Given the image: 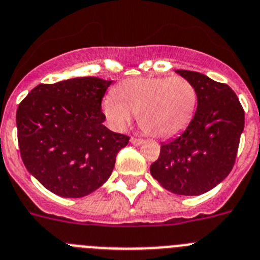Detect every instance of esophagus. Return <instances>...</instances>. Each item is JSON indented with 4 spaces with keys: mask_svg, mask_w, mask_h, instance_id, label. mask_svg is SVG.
Masks as SVG:
<instances>
[{
    "mask_svg": "<svg viewBox=\"0 0 260 260\" xmlns=\"http://www.w3.org/2000/svg\"><path fill=\"white\" fill-rule=\"evenodd\" d=\"M142 142H144V140L142 139H137V137H132V139H131V144L136 145V146H140V145H142Z\"/></svg>",
    "mask_w": 260,
    "mask_h": 260,
    "instance_id": "34e87169",
    "label": "esophagus"
}]
</instances>
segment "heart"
<instances>
[{
  "label": "heart",
  "instance_id": "obj_1",
  "mask_svg": "<svg viewBox=\"0 0 260 260\" xmlns=\"http://www.w3.org/2000/svg\"><path fill=\"white\" fill-rule=\"evenodd\" d=\"M198 105L196 86L181 76L125 79L116 94L104 100V111L114 127L123 129L139 115L142 129L158 139H171L185 131Z\"/></svg>",
  "mask_w": 260,
  "mask_h": 260
}]
</instances>
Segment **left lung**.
Listing matches in <instances>:
<instances>
[{"mask_svg":"<svg viewBox=\"0 0 260 260\" xmlns=\"http://www.w3.org/2000/svg\"><path fill=\"white\" fill-rule=\"evenodd\" d=\"M176 72L196 86L197 111L181 135L160 145V154L150 166V174L171 193L201 196L220 184L232 171L245 113L226 84L200 72Z\"/></svg>","mask_w":260,"mask_h":260,"instance_id":"8db88e82","label":"left lung"}]
</instances>
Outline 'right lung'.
<instances>
[{
    "mask_svg": "<svg viewBox=\"0 0 260 260\" xmlns=\"http://www.w3.org/2000/svg\"><path fill=\"white\" fill-rule=\"evenodd\" d=\"M113 81L75 78L39 84L16 110L22 160L48 190L85 197L104 185L129 137L104 125L101 102Z\"/></svg>",
    "mask_w": 260,
    "mask_h": 260,
    "instance_id": "obj_1",
    "label": "right lung"
}]
</instances>
